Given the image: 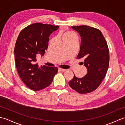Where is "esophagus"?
I'll use <instances>...</instances> for the list:
<instances>
[{"label":"esophagus","mask_w":125,"mask_h":125,"mask_svg":"<svg viewBox=\"0 0 125 125\" xmlns=\"http://www.w3.org/2000/svg\"><path fill=\"white\" fill-rule=\"evenodd\" d=\"M58 70L61 71H62V72H65V71H67L66 69H62V68H59L58 69Z\"/></svg>","instance_id":"obj_1"}]
</instances>
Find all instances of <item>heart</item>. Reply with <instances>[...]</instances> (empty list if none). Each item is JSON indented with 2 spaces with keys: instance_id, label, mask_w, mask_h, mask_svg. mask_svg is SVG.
<instances>
[{
  "instance_id": "obj_1",
  "label": "heart",
  "mask_w": 125,
  "mask_h": 125,
  "mask_svg": "<svg viewBox=\"0 0 125 125\" xmlns=\"http://www.w3.org/2000/svg\"><path fill=\"white\" fill-rule=\"evenodd\" d=\"M74 35V34L70 32V31H66L64 33L63 35V38H71V37H73Z\"/></svg>"
}]
</instances>
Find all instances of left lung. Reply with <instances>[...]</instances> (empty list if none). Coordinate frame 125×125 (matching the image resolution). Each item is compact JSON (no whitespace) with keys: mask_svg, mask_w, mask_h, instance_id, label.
Wrapping results in <instances>:
<instances>
[{"mask_svg":"<svg viewBox=\"0 0 125 125\" xmlns=\"http://www.w3.org/2000/svg\"><path fill=\"white\" fill-rule=\"evenodd\" d=\"M71 27L81 37L77 58L84 60L87 72L82 78L74 75L69 85L79 94H88L99 87L106 76L109 66V49L104 36L98 29L85 25Z\"/></svg>","mask_w":125,"mask_h":125,"instance_id":"left-lung-1","label":"left lung"}]
</instances>
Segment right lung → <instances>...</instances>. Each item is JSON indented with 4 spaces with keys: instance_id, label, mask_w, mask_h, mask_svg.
<instances>
[{
    "instance_id": "obj_1",
    "label": "right lung",
    "mask_w": 125,
    "mask_h": 125,
    "mask_svg": "<svg viewBox=\"0 0 125 125\" xmlns=\"http://www.w3.org/2000/svg\"><path fill=\"white\" fill-rule=\"evenodd\" d=\"M58 26L36 22L21 30L14 47L15 64L20 77L26 86L38 91L49 86L57 73V67H39L36 56H42L48 46L49 37Z\"/></svg>"
}]
</instances>
